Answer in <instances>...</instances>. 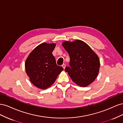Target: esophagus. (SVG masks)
I'll use <instances>...</instances> for the list:
<instances>
[{
	"mask_svg": "<svg viewBox=\"0 0 123 123\" xmlns=\"http://www.w3.org/2000/svg\"><path fill=\"white\" fill-rule=\"evenodd\" d=\"M62 68L65 69V68H66V65H65V64H63V65H62Z\"/></svg>",
	"mask_w": 123,
	"mask_h": 123,
	"instance_id": "34e87169",
	"label": "esophagus"
}]
</instances>
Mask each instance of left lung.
<instances>
[{
    "label": "left lung",
    "instance_id": "8db88e82",
    "mask_svg": "<svg viewBox=\"0 0 123 123\" xmlns=\"http://www.w3.org/2000/svg\"><path fill=\"white\" fill-rule=\"evenodd\" d=\"M62 45L70 56V67L65 69L73 82L85 87L93 82L100 67L99 59L94 52L83 41H65Z\"/></svg>",
    "mask_w": 123,
    "mask_h": 123
}]
</instances>
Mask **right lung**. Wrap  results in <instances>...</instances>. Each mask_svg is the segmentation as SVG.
Returning a JSON list of instances; mask_svg holds the SVG:
<instances>
[{
	"label": "right lung",
	"mask_w": 123,
	"mask_h": 123,
	"mask_svg": "<svg viewBox=\"0 0 123 123\" xmlns=\"http://www.w3.org/2000/svg\"><path fill=\"white\" fill-rule=\"evenodd\" d=\"M56 43H43L30 53L25 62L26 73L35 87L45 89L53 85L64 70L56 65L52 52Z\"/></svg>",
	"instance_id": "add662e5"
}]
</instances>
